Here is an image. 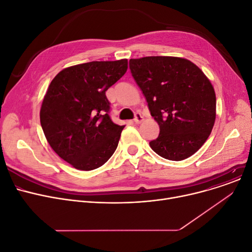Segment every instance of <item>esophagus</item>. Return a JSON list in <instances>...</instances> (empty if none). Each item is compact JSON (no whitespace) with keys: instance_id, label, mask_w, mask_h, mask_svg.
<instances>
[{"instance_id":"esophagus-1","label":"esophagus","mask_w":252,"mask_h":252,"mask_svg":"<svg viewBox=\"0 0 252 252\" xmlns=\"http://www.w3.org/2000/svg\"><path fill=\"white\" fill-rule=\"evenodd\" d=\"M142 121H143V117L141 116V114L136 113V114H135V117H134V122H135L136 124H139V123H141Z\"/></svg>"}]
</instances>
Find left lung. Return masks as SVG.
Segmentation results:
<instances>
[{
	"label": "left lung",
	"instance_id": "left-lung-1",
	"mask_svg": "<svg viewBox=\"0 0 252 252\" xmlns=\"http://www.w3.org/2000/svg\"><path fill=\"white\" fill-rule=\"evenodd\" d=\"M129 68L159 126L158 138L150 142L153 151L170 160L195 154L216 120V94L208 77L177 57L131 59Z\"/></svg>",
	"mask_w": 252,
	"mask_h": 252
}]
</instances>
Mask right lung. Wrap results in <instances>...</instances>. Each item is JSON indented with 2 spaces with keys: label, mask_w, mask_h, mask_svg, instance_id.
I'll return each instance as SVG.
<instances>
[{
  "label": "right lung",
  "mask_w": 252,
  "mask_h": 252,
  "mask_svg": "<svg viewBox=\"0 0 252 252\" xmlns=\"http://www.w3.org/2000/svg\"><path fill=\"white\" fill-rule=\"evenodd\" d=\"M126 59L90 62L62 70L40 109V125L55 153L74 168H99L115 153L124 126L110 117L108 88L127 71Z\"/></svg>",
  "instance_id": "1"
}]
</instances>
